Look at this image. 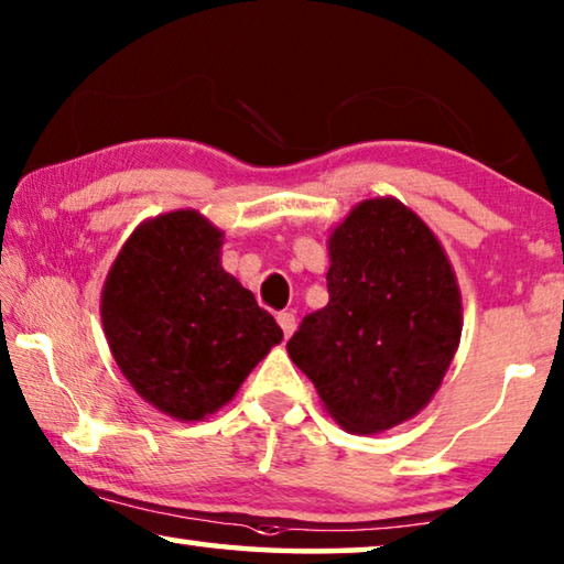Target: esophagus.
<instances>
[{
    "label": "esophagus",
    "mask_w": 564,
    "mask_h": 564,
    "mask_svg": "<svg viewBox=\"0 0 564 564\" xmlns=\"http://www.w3.org/2000/svg\"><path fill=\"white\" fill-rule=\"evenodd\" d=\"M276 323H280V328L284 330V338H290L297 328L295 315H292V313H280V315H276Z\"/></svg>",
    "instance_id": "obj_1"
}]
</instances>
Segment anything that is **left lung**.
Listing matches in <instances>:
<instances>
[{"instance_id": "left-lung-1", "label": "left lung", "mask_w": 564, "mask_h": 564, "mask_svg": "<svg viewBox=\"0 0 564 564\" xmlns=\"http://www.w3.org/2000/svg\"><path fill=\"white\" fill-rule=\"evenodd\" d=\"M328 305L302 317L288 354L340 427L377 435L427 406L463 330L437 236L397 198L358 203L333 228Z\"/></svg>"}]
</instances>
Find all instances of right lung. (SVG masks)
Returning <instances> with one entry per match:
<instances>
[{
    "label": "right lung",
    "instance_id": "add662e5",
    "mask_svg": "<svg viewBox=\"0 0 564 564\" xmlns=\"http://www.w3.org/2000/svg\"><path fill=\"white\" fill-rule=\"evenodd\" d=\"M224 231L198 210L134 228L101 292L113 361L154 410L198 422L282 340L274 317L221 267Z\"/></svg>",
    "mask_w": 564,
    "mask_h": 564
}]
</instances>
